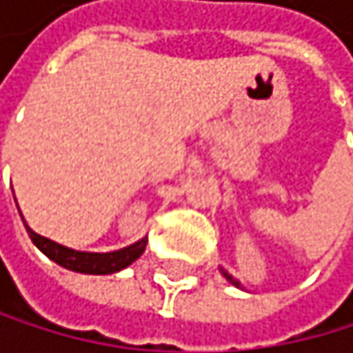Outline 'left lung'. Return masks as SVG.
Wrapping results in <instances>:
<instances>
[{"mask_svg":"<svg viewBox=\"0 0 353 353\" xmlns=\"http://www.w3.org/2000/svg\"><path fill=\"white\" fill-rule=\"evenodd\" d=\"M222 273H224V277H226V279H228L230 283H233V286H237V288H241V283H239V281H237V279H235L233 275H228L226 271H222Z\"/></svg>","mask_w":353,"mask_h":353,"instance_id":"8db88e82","label":"left lung"}]
</instances>
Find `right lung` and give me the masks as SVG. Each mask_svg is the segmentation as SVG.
<instances>
[{"label":"right lung","instance_id":"right-lung-1","mask_svg":"<svg viewBox=\"0 0 353 353\" xmlns=\"http://www.w3.org/2000/svg\"><path fill=\"white\" fill-rule=\"evenodd\" d=\"M27 226V224H25ZM27 233L31 237V241L42 250L50 261H54L57 265L70 269V271H78V273H88V275H108V273H116L120 269L129 267L133 261H137L141 252L145 250L148 239H141L125 250L118 252H110V254H90V252H76L65 245H59L42 235L33 233V230L27 226Z\"/></svg>","mask_w":353,"mask_h":353}]
</instances>
